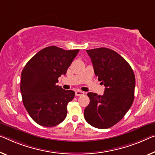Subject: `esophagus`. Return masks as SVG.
<instances>
[{
  "label": "esophagus",
  "mask_w": 155,
  "mask_h": 155,
  "mask_svg": "<svg viewBox=\"0 0 155 155\" xmlns=\"http://www.w3.org/2000/svg\"><path fill=\"white\" fill-rule=\"evenodd\" d=\"M84 92L80 91V90H77V91H75V96H82V95H84Z\"/></svg>",
  "instance_id": "1"
}]
</instances>
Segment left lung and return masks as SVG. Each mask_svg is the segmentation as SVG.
<instances>
[{
  "instance_id": "left-lung-1",
  "label": "left lung",
  "mask_w": 155,
  "mask_h": 155,
  "mask_svg": "<svg viewBox=\"0 0 155 155\" xmlns=\"http://www.w3.org/2000/svg\"><path fill=\"white\" fill-rule=\"evenodd\" d=\"M94 73L105 87L104 94H87L90 102L84 109V118L98 129H107L122 119L134 98L135 76L130 65L113 50L99 48L87 50Z\"/></svg>"
}]
</instances>
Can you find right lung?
Here are the masks:
<instances>
[{
	"label": "right lung",
	"instance_id": "add662e5",
	"mask_svg": "<svg viewBox=\"0 0 155 155\" xmlns=\"http://www.w3.org/2000/svg\"><path fill=\"white\" fill-rule=\"evenodd\" d=\"M80 50L65 51L51 46L32 57L21 73L20 89L26 110L35 122L54 127L67 114V104L75 96L72 90L56 85L65 75Z\"/></svg>",
	"mask_w": 155,
	"mask_h": 155
}]
</instances>
